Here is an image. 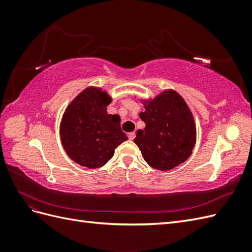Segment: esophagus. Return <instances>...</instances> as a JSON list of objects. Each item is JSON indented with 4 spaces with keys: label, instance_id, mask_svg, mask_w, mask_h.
Here are the masks:
<instances>
[{
    "label": "esophagus",
    "instance_id": "obj_1",
    "mask_svg": "<svg viewBox=\"0 0 252 252\" xmlns=\"http://www.w3.org/2000/svg\"><path fill=\"white\" fill-rule=\"evenodd\" d=\"M134 138H135V133H134V132L128 133V139H129V140H133Z\"/></svg>",
    "mask_w": 252,
    "mask_h": 252
}]
</instances>
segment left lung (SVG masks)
<instances>
[{
    "label": "left lung",
    "instance_id": "obj_1",
    "mask_svg": "<svg viewBox=\"0 0 252 252\" xmlns=\"http://www.w3.org/2000/svg\"><path fill=\"white\" fill-rule=\"evenodd\" d=\"M140 113L144 129L136 131L134 143L152 168L170 170L185 162L195 144L196 128L186 102L174 90H167L145 102Z\"/></svg>",
    "mask_w": 252,
    "mask_h": 252
}]
</instances>
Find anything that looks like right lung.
<instances>
[{"instance_id": "add662e5", "label": "right lung", "mask_w": 252, "mask_h": 252, "mask_svg": "<svg viewBox=\"0 0 252 252\" xmlns=\"http://www.w3.org/2000/svg\"><path fill=\"white\" fill-rule=\"evenodd\" d=\"M108 94L89 87L68 106L61 122V142L71 159L88 168L107 163L120 144L127 140L118 114H108Z\"/></svg>"}]
</instances>
